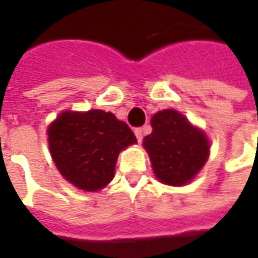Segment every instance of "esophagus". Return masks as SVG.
I'll return each mask as SVG.
<instances>
[{"label":"esophagus","mask_w":258,"mask_h":258,"mask_svg":"<svg viewBox=\"0 0 258 258\" xmlns=\"http://www.w3.org/2000/svg\"><path fill=\"white\" fill-rule=\"evenodd\" d=\"M135 133V137H137V140H138V142H142V138H144V128H135L134 130Z\"/></svg>","instance_id":"34e87169"}]
</instances>
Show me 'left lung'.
<instances>
[{"instance_id":"1","label":"left lung","mask_w":258,"mask_h":258,"mask_svg":"<svg viewBox=\"0 0 258 258\" xmlns=\"http://www.w3.org/2000/svg\"><path fill=\"white\" fill-rule=\"evenodd\" d=\"M153 131L146 135L144 146L152 167L163 184L185 185L205 166L209 141L181 113L166 109L151 120Z\"/></svg>"}]
</instances>
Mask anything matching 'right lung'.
Segmentation results:
<instances>
[{
	"instance_id": "right-lung-1",
	"label": "right lung",
	"mask_w": 258,
	"mask_h": 258,
	"mask_svg": "<svg viewBox=\"0 0 258 258\" xmlns=\"http://www.w3.org/2000/svg\"><path fill=\"white\" fill-rule=\"evenodd\" d=\"M49 151L59 173L83 190L102 189L113 178L121 149L137 142L113 113L64 112L48 128Z\"/></svg>"
}]
</instances>
